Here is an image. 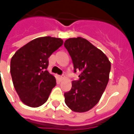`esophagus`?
Returning a JSON list of instances; mask_svg holds the SVG:
<instances>
[{
	"instance_id": "34e87169",
	"label": "esophagus",
	"mask_w": 134,
	"mask_h": 134,
	"mask_svg": "<svg viewBox=\"0 0 134 134\" xmlns=\"http://www.w3.org/2000/svg\"><path fill=\"white\" fill-rule=\"evenodd\" d=\"M64 78V75H60V76H59V79H60L61 80H63Z\"/></svg>"
}]
</instances>
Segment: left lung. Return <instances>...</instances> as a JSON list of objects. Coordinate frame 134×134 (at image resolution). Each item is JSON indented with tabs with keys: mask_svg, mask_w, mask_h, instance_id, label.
I'll return each instance as SVG.
<instances>
[{
	"mask_svg": "<svg viewBox=\"0 0 134 134\" xmlns=\"http://www.w3.org/2000/svg\"><path fill=\"white\" fill-rule=\"evenodd\" d=\"M72 60L74 72H80L78 80L64 94V102L72 111H88L98 103L105 91L110 71L106 55L87 39L70 38L64 42Z\"/></svg>",
	"mask_w": 134,
	"mask_h": 134,
	"instance_id": "obj_1",
	"label": "left lung"
}]
</instances>
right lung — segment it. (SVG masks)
Segmentation results:
<instances>
[{
  "label": "right lung",
  "instance_id": "obj_1",
  "mask_svg": "<svg viewBox=\"0 0 134 134\" xmlns=\"http://www.w3.org/2000/svg\"><path fill=\"white\" fill-rule=\"evenodd\" d=\"M63 44L60 38L39 37L20 48L10 60L13 86L28 106H41L56 85L55 77L47 70L48 59Z\"/></svg>",
  "mask_w": 134,
  "mask_h": 134
}]
</instances>
